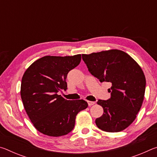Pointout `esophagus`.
Listing matches in <instances>:
<instances>
[{"mask_svg":"<svg viewBox=\"0 0 157 157\" xmlns=\"http://www.w3.org/2000/svg\"><path fill=\"white\" fill-rule=\"evenodd\" d=\"M87 103H88L89 107H91V106L94 105L95 104V102H92V101H87Z\"/></svg>","mask_w":157,"mask_h":157,"instance_id":"1","label":"esophagus"}]
</instances>
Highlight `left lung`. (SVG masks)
Here are the masks:
<instances>
[{
	"instance_id": "8db88e82",
	"label": "left lung",
	"mask_w": 157,
	"mask_h": 157,
	"mask_svg": "<svg viewBox=\"0 0 157 157\" xmlns=\"http://www.w3.org/2000/svg\"><path fill=\"white\" fill-rule=\"evenodd\" d=\"M82 59L91 75L111 84V98L97 102L104 110L95 120L97 127L107 132L123 131L136 118L144 99L146 80L141 68L120 50L83 54Z\"/></svg>"
}]
</instances>
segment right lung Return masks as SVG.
Segmentation results:
<instances>
[{
  "mask_svg": "<svg viewBox=\"0 0 157 157\" xmlns=\"http://www.w3.org/2000/svg\"><path fill=\"white\" fill-rule=\"evenodd\" d=\"M81 55L45 56L23 74L21 96L26 113L39 132L61 136L73 129L77 114L88 107L84 100H67L58 92L67 89L69 71L79 65Z\"/></svg>",
  "mask_w": 157,
  "mask_h": 157,
  "instance_id": "right-lung-1",
  "label": "right lung"
}]
</instances>
